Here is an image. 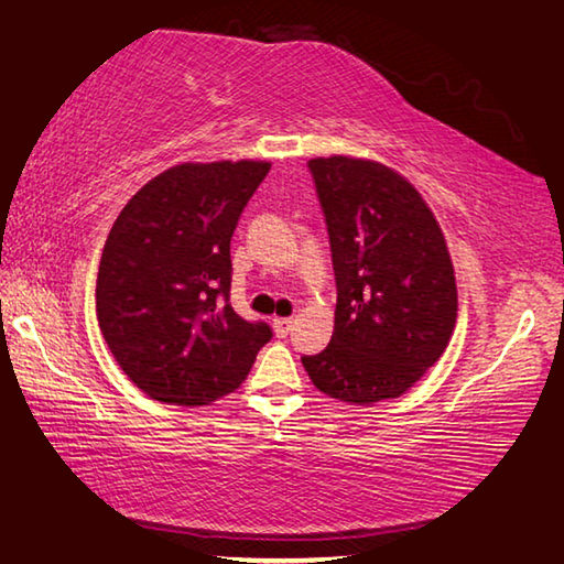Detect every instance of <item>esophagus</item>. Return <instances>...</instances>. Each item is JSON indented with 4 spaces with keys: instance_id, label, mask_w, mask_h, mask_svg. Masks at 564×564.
<instances>
[{
    "instance_id": "obj_1",
    "label": "esophagus",
    "mask_w": 564,
    "mask_h": 564,
    "mask_svg": "<svg viewBox=\"0 0 564 564\" xmlns=\"http://www.w3.org/2000/svg\"><path fill=\"white\" fill-rule=\"evenodd\" d=\"M292 326H294L292 318H274V321H272V328H274V333H278V338H286V336H290Z\"/></svg>"
}]
</instances>
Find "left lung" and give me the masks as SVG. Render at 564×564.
<instances>
[{"label": "left lung", "instance_id": "obj_1", "mask_svg": "<svg viewBox=\"0 0 564 564\" xmlns=\"http://www.w3.org/2000/svg\"><path fill=\"white\" fill-rule=\"evenodd\" d=\"M324 212L336 326L326 350L304 355L321 392L367 406L406 392L438 362L457 318L445 238L404 177L370 160H308Z\"/></svg>", "mask_w": 564, "mask_h": 564}]
</instances>
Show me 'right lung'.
I'll return each instance as SVG.
<instances>
[{"mask_svg":"<svg viewBox=\"0 0 564 564\" xmlns=\"http://www.w3.org/2000/svg\"><path fill=\"white\" fill-rule=\"evenodd\" d=\"M270 163L177 165L138 189L113 221L97 274L101 336L155 401L202 406L243 382L265 321L231 306V236Z\"/></svg>","mask_w":564,"mask_h":564,"instance_id":"right-lung-1","label":"right lung"}]
</instances>
